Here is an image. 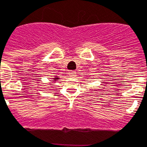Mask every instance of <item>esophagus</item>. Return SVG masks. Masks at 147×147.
I'll return each mask as SVG.
<instances>
[{"instance_id": "obj_1", "label": "esophagus", "mask_w": 147, "mask_h": 147, "mask_svg": "<svg viewBox=\"0 0 147 147\" xmlns=\"http://www.w3.org/2000/svg\"><path fill=\"white\" fill-rule=\"evenodd\" d=\"M69 76L70 77H75V76H76V72L75 71H69Z\"/></svg>"}]
</instances>
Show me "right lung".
<instances>
[{
  "mask_svg": "<svg viewBox=\"0 0 147 147\" xmlns=\"http://www.w3.org/2000/svg\"><path fill=\"white\" fill-rule=\"evenodd\" d=\"M53 79V81H54V82H55V81L59 80V77H57V76H55V77H54Z\"/></svg>",
  "mask_w": 147,
  "mask_h": 147,
  "instance_id": "right-lung-1",
  "label": "right lung"
}]
</instances>
